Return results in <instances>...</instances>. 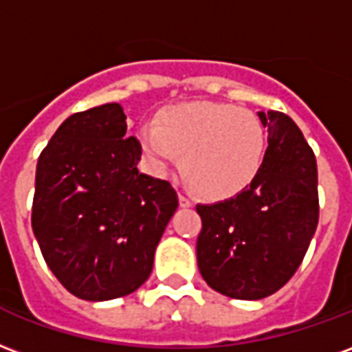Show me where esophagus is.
Instances as JSON below:
<instances>
[{
	"instance_id": "esophagus-1",
	"label": "esophagus",
	"mask_w": 352,
	"mask_h": 352,
	"mask_svg": "<svg viewBox=\"0 0 352 352\" xmlns=\"http://www.w3.org/2000/svg\"><path fill=\"white\" fill-rule=\"evenodd\" d=\"M179 205H181V207H192V205H194V201H192V199H190L186 194L179 192Z\"/></svg>"
}]
</instances>
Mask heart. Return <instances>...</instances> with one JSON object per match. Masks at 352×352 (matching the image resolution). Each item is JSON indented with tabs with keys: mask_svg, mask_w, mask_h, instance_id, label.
<instances>
[{
	"mask_svg": "<svg viewBox=\"0 0 352 352\" xmlns=\"http://www.w3.org/2000/svg\"><path fill=\"white\" fill-rule=\"evenodd\" d=\"M138 142L155 173L164 175L183 155V173L207 199L239 196L256 181L267 153V130L256 113L233 104H177L138 129Z\"/></svg>",
	"mask_w": 352,
	"mask_h": 352,
	"instance_id": "1",
	"label": "heart"
}]
</instances>
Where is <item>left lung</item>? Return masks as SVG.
<instances>
[{"mask_svg":"<svg viewBox=\"0 0 352 352\" xmlns=\"http://www.w3.org/2000/svg\"><path fill=\"white\" fill-rule=\"evenodd\" d=\"M269 147L256 181L239 196L197 205V267L218 293L259 300L300 267L319 222L317 162L295 121L257 111Z\"/></svg>","mask_w":352,"mask_h":352,"instance_id":"1","label":"left lung"}]
</instances>
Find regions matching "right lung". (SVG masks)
<instances>
[{
  "label": "right lung",
  "instance_id": "obj_1",
  "mask_svg": "<svg viewBox=\"0 0 352 352\" xmlns=\"http://www.w3.org/2000/svg\"><path fill=\"white\" fill-rule=\"evenodd\" d=\"M119 104L65 119L41 153L31 226L46 265L82 300L134 293L179 207L168 181L138 169L142 145L126 138Z\"/></svg>",
  "mask_w": 352,
  "mask_h": 352
}]
</instances>
